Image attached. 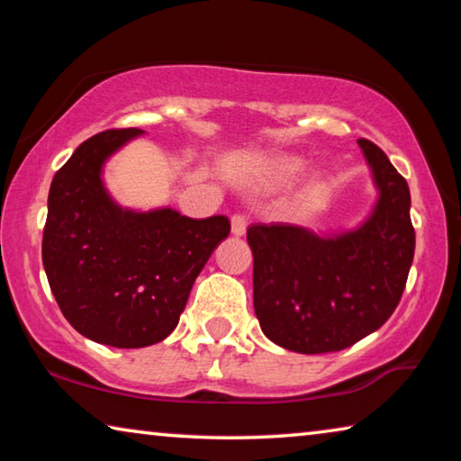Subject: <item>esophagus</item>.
<instances>
[{
    "instance_id": "1",
    "label": "esophagus",
    "mask_w": 461,
    "mask_h": 461,
    "mask_svg": "<svg viewBox=\"0 0 461 461\" xmlns=\"http://www.w3.org/2000/svg\"><path fill=\"white\" fill-rule=\"evenodd\" d=\"M246 228H248V220H246V215L236 213V215L231 217V233H233V236H244V233H246Z\"/></svg>"
}]
</instances>
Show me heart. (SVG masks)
I'll use <instances>...</instances> for the list:
<instances>
[{
    "mask_svg": "<svg viewBox=\"0 0 461 461\" xmlns=\"http://www.w3.org/2000/svg\"><path fill=\"white\" fill-rule=\"evenodd\" d=\"M305 170V160L291 154H276L260 158L252 165V173L264 183H285Z\"/></svg>",
    "mask_w": 461,
    "mask_h": 461,
    "instance_id": "heart-1",
    "label": "heart"
}]
</instances>
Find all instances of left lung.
<instances>
[{
  "mask_svg": "<svg viewBox=\"0 0 461 461\" xmlns=\"http://www.w3.org/2000/svg\"><path fill=\"white\" fill-rule=\"evenodd\" d=\"M378 201L352 231L321 238L291 223H254V311L264 335L299 354L339 352L386 323L415 256L411 193L386 154L357 140Z\"/></svg>",
  "mask_w": 461,
  "mask_h": 461,
  "instance_id": "obj_1",
  "label": "left lung"
}]
</instances>
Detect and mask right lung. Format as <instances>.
Returning a JSON list of instances; mask_svg holds the SVG:
<instances>
[{
	"label": "right lung",
	"mask_w": 461,
	"mask_h": 461,
	"mask_svg": "<svg viewBox=\"0 0 461 461\" xmlns=\"http://www.w3.org/2000/svg\"><path fill=\"white\" fill-rule=\"evenodd\" d=\"M138 128L105 130L77 148L52 178L42 264L62 315L104 346L146 348L173 333L194 278L230 220L175 209L131 212L105 191V160Z\"/></svg>",
	"instance_id": "right-lung-1"
}]
</instances>
